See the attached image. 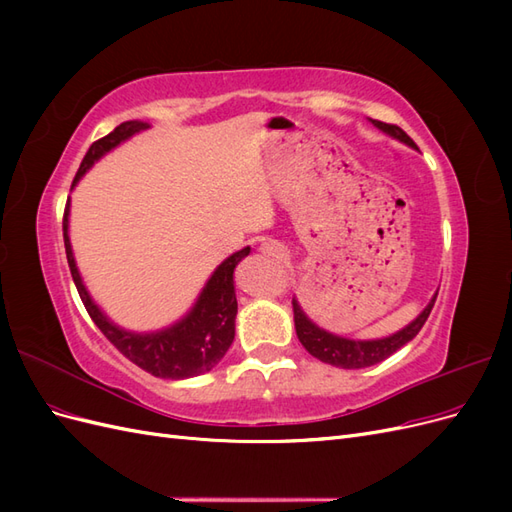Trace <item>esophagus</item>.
<instances>
[{"instance_id":"34e87169","label":"esophagus","mask_w":512,"mask_h":512,"mask_svg":"<svg viewBox=\"0 0 512 512\" xmlns=\"http://www.w3.org/2000/svg\"><path fill=\"white\" fill-rule=\"evenodd\" d=\"M260 252L265 254V256H271V258H284L286 256V247L280 241L269 239V241H265V243L260 245Z\"/></svg>"}]
</instances>
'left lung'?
<instances>
[{
	"instance_id": "8db88e82",
	"label": "left lung",
	"mask_w": 512,
	"mask_h": 512,
	"mask_svg": "<svg viewBox=\"0 0 512 512\" xmlns=\"http://www.w3.org/2000/svg\"><path fill=\"white\" fill-rule=\"evenodd\" d=\"M374 126L389 134L395 141L404 143L412 149H416L412 138L397 126H391V123H382L376 119H369ZM438 292L433 294V299L425 305V309L418 314L410 324H406L404 329H399L397 333L389 335V337H380V339H350V337H342L335 335L327 329L318 327V324L309 318L303 307L299 305L297 297L292 299V309H294V329H297V337L299 342L303 344V348L316 356L318 361L333 365V367H342V369H363V367H371L384 359H389L393 352H397L399 348H404L408 342L418 335V331L423 329L425 320L429 318V312L433 303H436Z\"/></svg>"
}]
</instances>
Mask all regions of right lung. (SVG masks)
<instances>
[{"instance_id": "obj_1", "label": "right lung", "mask_w": 512, "mask_h": 512, "mask_svg": "<svg viewBox=\"0 0 512 512\" xmlns=\"http://www.w3.org/2000/svg\"><path fill=\"white\" fill-rule=\"evenodd\" d=\"M147 121H126L117 126L111 134L89 147L87 156L81 162L79 173L72 181V190L76 188L87 170L102 160L108 151H113L121 143L130 141L138 132L149 130ZM64 243L66 256L76 290L96 327L106 335L123 356L149 371L151 376L164 380H185L200 374H207L218 365L228 352L232 339H235V318H237V294H235V269L239 262L250 254L252 247L230 254L222 260L215 271L209 275L203 290L198 292L190 312L181 316L177 322L168 324L158 331H128L108 318L100 305L91 299V294L83 282L81 271L76 267L72 243H70V198L64 215Z\"/></svg>"}]
</instances>
